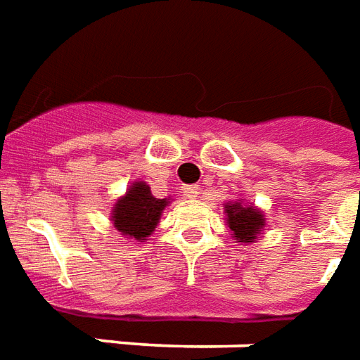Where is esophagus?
Segmentation results:
<instances>
[{
  "mask_svg": "<svg viewBox=\"0 0 360 360\" xmlns=\"http://www.w3.org/2000/svg\"><path fill=\"white\" fill-rule=\"evenodd\" d=\"M183 193H185L187 198H194V196L200 194V187L198 185H187V187H183Z\"/></svg>",
  "mask_w": 360,
  "mask_h": 360,
  "instance_id": "obj_1",
  "label": "esophagus"
}]
</instances>
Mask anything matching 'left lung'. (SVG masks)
I'll return each mask as SVG.
<instances>
[{"instance_id": "obj_1", "label": "left lung", "mask_w": 360, "mask_h": 360, "mask_svg": "<svg viewBox=\"0 0 360 360\" xmlns=\"http://www.w3.org/2000/svg\"><path fill=\"white\" fill-rule=\"evenodd\" d=\"M225 214L229 229L233 231V238L242 244H252L265 227V215L262 210L252 204L246 206L242 200L225 202Z\"/></svg>"}]
</instances>
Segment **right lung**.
Returning a JSON list of instances; mask_svg holds the SVG:
<instances>
[{"label":"right lung","mask_w":360,"mask_h":360,"mask_svg":"<svg viewBox=\"0 0 360 360\" xmlns=\"http://www.w3.org/2000/svg\"><path fill=\"white\" fill-rule=\"evenodd\" d=\"M169 198H154L145 181H135L112 207L116 231L137 242H145L160 223Z\"/></svg>","instance_id":"obj_1"}]
</instances>
